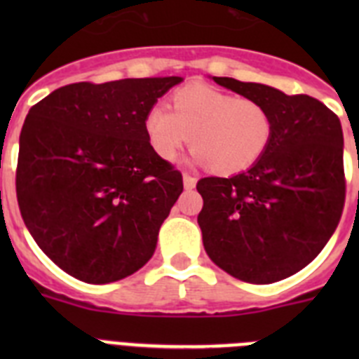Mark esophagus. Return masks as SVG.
<instances>
[{"mask_svg": "<svg viewBox=\"0 0 359 359\" xmlns=\"http://www.w3.org/2000/svg\"><path fill=\"white\" fill-rule=\"evenodd\" d=\"M196 182H198V180H196L194 176H190V174H183V185H185L187 190L194 189Z\"/></svg>", "mask_w": 359, "mask_h": 359, "instance_id": "esophagus-1", "label": "esophagus"}]
</instances>
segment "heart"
<instances>
[{"label":"heart","instance_id":"b5f03b06","mask_svg":"<svg viewBox=\"0 0 359 359\" xmlns=\"http://www.w3.org/2000/svg\"><path fill=\"white\" fill-rule=\"evenodd\" d=\"M144 131L149 147L163 161L176 160L190 140L198 163L231 176L252 169L264 156L273 140L275 120L261 100L196 82L170 95L169 109L152 106Z\"/></svg>","mask_w":359,"mask_h":359}]
</instances>
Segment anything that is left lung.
I'll return each instance as SVG.
<instances>
[{
	"instance_id": "8db88e82",
	"label": "left lung",
	"mask_w": 359,
	"mask_h": 359,
	"mask_svg": "<svg viewBox=\"0 0 359 359\" xmlns=\"http://www.w3.org/2000/svg\"><path fill=\"white\" fill-rule=\"evenodd\" d=\"M214 82L268 106L275 135L264 156L231 177H201L198 223L208 257L231 277L271 284L306 268L331 239L345 205L340 118L309 95L255 82Z\"/></svg>"
}]
</instances>
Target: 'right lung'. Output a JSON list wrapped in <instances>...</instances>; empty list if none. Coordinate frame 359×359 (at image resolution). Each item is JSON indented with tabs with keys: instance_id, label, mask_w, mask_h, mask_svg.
<instances>
[{
	"instance_id": "add662e5",
	"label": "right lung",
	"mask_w": 359,
	"mask_h": 359,
	"mask_svg": "<svg viewBox=\"0 0 359 359\" xmlns=\"http://www.w3.org/2000/svg\"><path fill=\"white\" fill-rule=\"evenodd\" d=\"M177 82H75L28 111L15 169L19 212L37 246L72 277L120 280L154 253L183 176L149 147L144 118Z\"/></svg>"
}]
</instances>
